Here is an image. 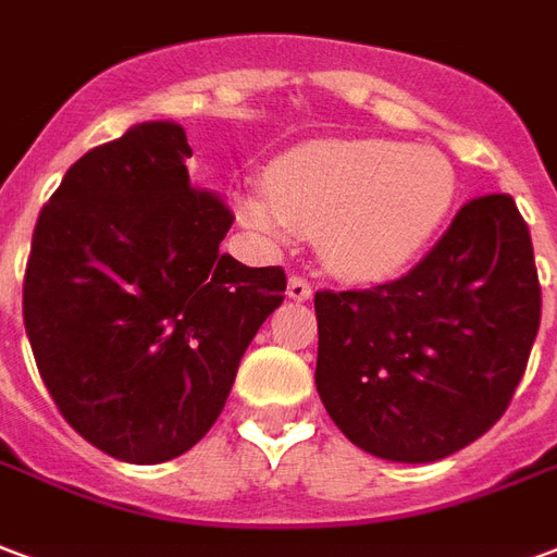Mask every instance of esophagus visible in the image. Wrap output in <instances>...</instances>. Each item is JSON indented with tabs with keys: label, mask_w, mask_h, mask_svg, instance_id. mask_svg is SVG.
<instances>
[{
	"label": "esophagus",
	"mask_w": 557,
	"mask_h": 557,
	"mask_svg": "<svg viewBox=\"0 0 557 557\" xmlns=\"http://www.w3.org/2000/svg\"><path fill=\"white\" fill-rule=\"evenodd\" d=\"M286 295H289L292 300H310L312 298V286L304 277H289Z\"/></svg>",
	"instance_id": "esophagus-1"
}]
</instances>
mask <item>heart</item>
<instances>
[{
    "instance_id": "heart-1",
    "label": "heart",
    "mask_w": 557,
    "mask_h": 557,
    "mask_svg": "<svg viewBox=\"0 0 557 557\" xmlns=\"http://www.w3.org/2000/svg\"><path fill=\"white\" fill-rule=\"evenodd\" d=\"M268 195L236 191L245 230L283 242L292 230L319 238L345 280H383L425 253L457 200V171L436 147L393 138H315L277 156Z\"/></svg>"
}]
</instances>
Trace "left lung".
I'll list each match as a JSON object with an SVG mask.
<instances>
[{
	"label": "left lung",
	"mask_w": 557,
	"mask_h": 557,
	"mask_svg": "<svg viewBox=\"0 0 557 557\" xmlns=\"http://www.w3.org/2000/svg\"><path fill=\"white\" fill-rule=\"evenodd\" d=\"M321 405L354 446L431 463L487 434L541 327L531 233L508 195L469 200L393 283L315 292Z\"/></svg>",
	"instance_id": "8db88e82"
}]
</instances>
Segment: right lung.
<instances>
[{"mask_svg":"<svg viewBox=\"0 0 557 557\" xmlns=\"http://www.w3.org/2000/svg\"><path fill=\"white\" fill-rule=\"evenodd\" d=\"M174 121L135 123L70 168L40 209L23 319L40 377L90 446L126 463L185 455L283 304V268L218 247L233 215L197 191Z\"/></svg>","mask_w":557,"mask_h":557,"instance_id":"1","label":"right lung"}]
</instances>
